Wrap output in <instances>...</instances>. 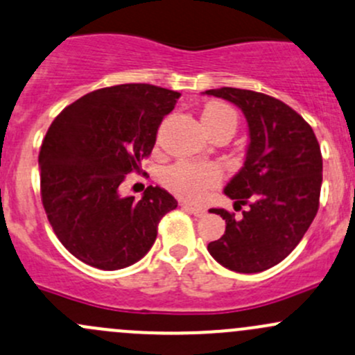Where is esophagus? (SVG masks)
<instances>
[{
	"mask_svg": "<svg viewBox=\"0 0 355 355\" xmlns=\"http://www.w3.org/2000/svg\"><path fill=\"white\" fill-rule=\"evenodd\" d=\"M182 207L185 209V211H189V212H192L193 216H196V218H202V216H206V207H202V206H193V204H182Z\"/></svg>",
	"mask_w": 355,
	"mask_h": 355,
	"instance_id": "esophagus-1",
	"label": "esophagus"
}]
</instances>
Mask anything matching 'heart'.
Here are the masks:
<instances>
[{
    "label": "heart",
    "mask_w": 355,
    "mask_h": 355,
    "mask_svg": "<svg viewBox=\"0 0 355 355\" xmlns=\"http://www.w3.org/2000/svg\"><path fill=\"white\" fill-rule=\"evenodd\" d=\"M236 122V114L226 103L211 102L204 107L202 124L209 136L221 129H231L234 132ZM163 182L184 199H200L209 189L221 182V170L216 165L177 163L165 171Z\"/></svg>",
    "instance_id": "obj_1"
}]
</instances>
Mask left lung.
<instances>
[{
    "instance_id": "obj_1",
    "label": "left lung",
    "mask_w": 355,
    "mask_h": 355,
    "mask_svg": "<svg viewBox=\"0 0 355 355\" xmlns=\"http://www.w3.org/2000/svg\"><path fill=\"white\" fill-rule=\"evenodd\" d=\"M245 114L250 143L245 165L225 193L241 218L225 209L226 231L207 245L216 262L241 274H257L286 259L315 219L320 206L323 159L311 125L281 100L240 88L207 89Z\"/></svg>"
}]
</instances>
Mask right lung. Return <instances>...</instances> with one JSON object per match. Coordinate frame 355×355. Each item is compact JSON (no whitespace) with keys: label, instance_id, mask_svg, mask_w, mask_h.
<instances>
[{"label":"right lung","instance_id":"right-lung-1","mask_svg":"<svg viewBox=\"0 0 355 355\" xmlns=\"http://www.w3.org/2000/svg\"><path fill=\"white\" fill-rule=\"evenodd\" d=\"M178 96L155 85H115L87 93L51 124L39 153L40 196L55 236L78 260L102 270L132 266L177 207L162 187L149 185L136 200L119 185L151 155Z\"/></svg>","mask_w":355,"mask_h":355}]
</instances>
